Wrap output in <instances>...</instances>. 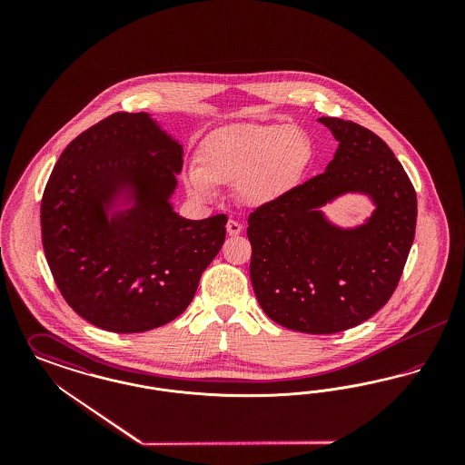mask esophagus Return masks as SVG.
<instances>
[{
    "instance_id": "esophagus-1",
    "label": "esophagus",
    "mask_w": 465,
    "mask_h": 465,
    "mask_svg": "<svg viewBox=\"0 0 465 465\" xmlns=\"http://www.w3.org/2000/svg\"><path fill=\"white\" fill-rule=\"evenodd\" d=\"M226 232H228V235H239L242 232V224L235 220H228Z\"/></svg>"
}]
</instances>
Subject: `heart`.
Returning a JSON list of instances; mask_svg holds the SVG:
<instances>
[{"instance_id":"heart-1","label":"heart","mask_w":465,"mask_h":465,"mask_svg":"<svg viewBox=\"0 0 465 465\" xmlns=\"http://www.w3.org/2000/svg\"><path fill=\"white\" fill-rule=\"evenodd\" d=\"M310 160L307 135L289 125H235L216 134L203 160L188 163L184 181L200 200L218 195V184L237 186L249 205L282 197L303 174Z\"/></svg>"}]
</instances>
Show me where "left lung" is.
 I'll list each match as a JSON object with an SVG mask.
<instances>
[{"mask_svg": "<svg viewBox=\"0 0 465 465\" xmlns=\"http://www.w3.org/2000/svg\"><path fill=\"white\" fill-rule=\"evenodd\" d=\"M340 143L326 171L249 214L251 282L266 315L292 331L351 330L398 288L417 226V193L402 165L370 129L319 118ZM345 193L376 203L355 229L328 223L320 207Z\"/></svg>", "mask_w": 465, "mask_h": 465, "instance_id": "8db88e82", "label": "left lung"}]
</instances>
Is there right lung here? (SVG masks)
I'll use <instances>...</instances> for the list:
<instances>
[{
    "label": "right lung",
    "mask_w": 465,
    "mask_h": 465,
    "mask_svg": "<svg viewBox=\"0 0 465 465\" xmlns=\"http://www.w3.org/2000/svg\"><path fill=\"white\" fill-rule=\"evenodd\" d=\"M181 167L183 146L148 113L110 114L59 156L42 199L45 256L67 305L90 324L150 331L193 300L228 218L174 213ZM120 198L132 207L114 213Z\"/></svg>",
    "instance_id": "right-lung-1"
}]
</instances>
